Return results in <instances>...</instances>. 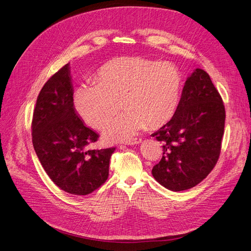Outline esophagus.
Here are the masks:
<instances>
[{"instance_id":"obj_1","label":"esophagus","mask_w":251,"mask_h":251,"mask_svg":"<svg viewBox=\"0 0 251 251\" xmlns=\"http://www.w3.org/2000/svg\"><path fill=\"white\" fill-rule=\"evenodd\" d=\"M141 142H142V139H134V140H131V141L126 142V145H137Z\"/></svg>"}]
</instances>
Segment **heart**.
Instances as JSON below:
<instances>
[{
  "label": "heart",
  "mask_w": 251,
  "mask_h": 251,
  "mask_svg": "<svg viewBox=\"0 0 251 251\" xmlns=\"http://www.w3.org/2000/svg\"><path fill=\"white\" fill-rule=\"evenodd\" d=\"M183 79L173 64L139 56L120 57L105 64L96 82L79 85L73 103L89 126L100 129L122 102L125 111L103 129L108 141L126 142L148 126L157 127L175 115Z\"/></svg>",
  "instance_id": "heart-1"
}]
</instances>
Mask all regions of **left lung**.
Segmentation results:
<instances>
[{
    "label": "left lung",
    "instance_id": "left-lung-1",
    "mask_svg": "<svg viewBox=\"0 0 251 251\" xmlns=\"http://www.w3.org/2000/svg\"><path fill=\"white\" fill-rule=\"evenodd\" d=\"M225 120L222 97L204 70L196 69L184 83L175 115L151 135L164 148L152 168L156 181L181 192L204 180L218 160Z\"/></svg>",
    "mask_w": 251,
    "mask_h": 251
}]
</instances>
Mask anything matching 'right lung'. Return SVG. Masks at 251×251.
I'll return each mask as SVG.
<instances>
[{
  "label": "right lung",
  "mask_w": 251,
  "mask_h": 251,
  "mask_svg": "<svg viewBox=\"0 0 251 251\" xmlns=\"http://www.w3.org/2000/svg\"><path fill=\"white\" fill-rule=\"evenodd\" d=\"M67 64L48 79L37 98L32 140L40 163L53 183L66 193L85 196L105 183L115 148L87 149L99 135L77 114Z\"/></svg>",
  "instance_id": "1"
}]
</instances>
